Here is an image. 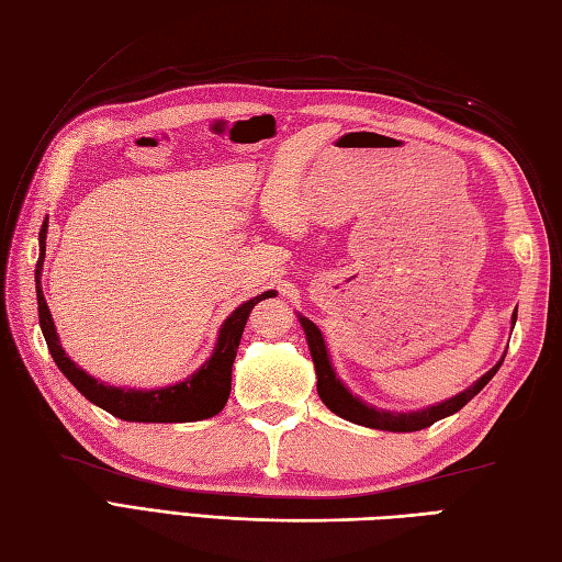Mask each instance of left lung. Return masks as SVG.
Listing matches in <instances>:
<instances>
[{"mask_svg": "<svg viewBox=\"0 0 562 562\" xmlns=\"http://www.w3.org/2000/svg\"><path fill=\"white\" fill-rule=\"evenodd\" d=\"M300 324L306 333V342H308V352H312V360H314V369H316V389H318V396L321 401L326 403V408L336 413L342 420H350L355 425H364V427H372V429H386V432H417V429H425L429 425H435L441 417H449L453 413H459L465 403H469L475 393H481L483 386L491 381L499 364H503L507 350L499 357V362L491 369V372H485L479 381H473L469 389H463L457 396H451L441 403L435 405H427L423 411H411V413H396V411H384V408H374V405L364 403L360 396H355V393L342 384L340 376L336 374V369H333L330 362V355L326 348V340L321 336L318 326L314 321H308L306 316L300 314ZM517 324V312L512 314V328Z\"/></svg>", "mask_w": 562, "mask_h": 562, "instance_id": "1", "label": "left lung"}]
</instances>
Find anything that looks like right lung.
<instances>
[{
    "mask_svg": "<svg viewBox=\"0 0 562 562\" xmlns=\"http://www.w3.org/2000/svg\"><path fill=\"white\" fill-rule=\"evenodd\" d=\"M45 236H47V222L41 229V256H38V266H35V294H38L41 330L45 336L47 350H50L55 364L59 367V372L75 384V389L81 393V396L91 401L93 405H99V408H103L105 413L121 417V420H127V423H195V420H205V417L217 415L226 405V398H229L234 357L238 350V342H241L250 308H254L260 300L274 296V290H268L254 296V300L238 304L234 312L224 318L212 355L207 357L205 364H200V369H195L188 379L161 389L111 386L105 384V381L91 376L89 372H83L77 362H71V357H67L63 345H59L55 321H53L50 308L45 304V294L41 288Z\"/></svg>",
    "mask_w": 562,
    "mask_h": 562,
    "instance_id": "right-lung-1",
    "label": "right lung"
}]
</instances>
